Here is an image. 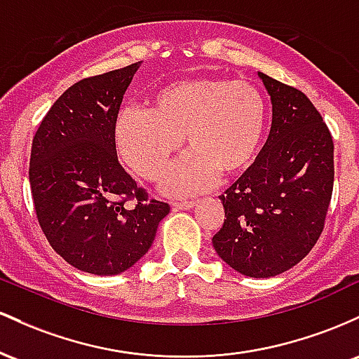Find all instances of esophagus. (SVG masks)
I'll list each match as a JSON object with an SVG mask.
<instances>
[{
  "mask_svg": "<svg viewBox=\"0 0 359 359\" xmlns=\"http://www.w3.org/2000/svg\"><path fill=\"white\" fill-rule=\"evenodd\" d=\"M195 207V201H176L172 203V210H190Z\"/></svg>",
  "mask_w": 359,
  "mask_h": 359,
  "instance_id": "esophagus-1",
  "label": "esophagus"
}]
</instances>
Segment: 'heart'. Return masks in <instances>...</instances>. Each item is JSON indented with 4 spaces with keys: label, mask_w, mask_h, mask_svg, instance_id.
Segmentation results:
<instances>
[{
    "label": "heart",
    "mask_w": 359,
    "mask_h": 359,
    "mask_svg": "<svg viewBox=\"0 0 359 359\" xmlns=\"http://www.w3.org/2000/svg\"><path fill=\"white\" fill-rule=\"evenodd\" d=\"M269 123L259 88L229 78L169 83L149 98L147 110L123 108L114 123V144L130 171L158 181L180 151L190 152L164 181L171 195L207 190L219 176L229 181L256 163Z\"/></svg>",
    "instance_id": "1"
}]
</instances>
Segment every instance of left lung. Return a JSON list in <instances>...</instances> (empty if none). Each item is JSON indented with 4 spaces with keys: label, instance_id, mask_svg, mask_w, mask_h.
I'll return each mask as SVG.
<instances>
[{
    "label": "left lung",
    "instance_id": "obj_1",
    "mask_svg": "<svg viewBox=\"0 0 359 359\" xmlns=\"http://www.w3.org/2000/svg\"><path fill=\"white\" fill-rule=\"evenodd\" d=\"M273 107L256 163L219 198L225 220L212 244L244 276L271 278L309 255L332 196L334 144L304 93L257 72Z\"/></svg>",
    "mask_w": 359,
    "mask_h": 359
}]
</instances>
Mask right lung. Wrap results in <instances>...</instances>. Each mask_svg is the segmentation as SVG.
<instances>
[{
  "label": "right lung",
  "instance_id": "1",
  "mask_svg": "<svg viewBox=\"0 0 359 359\" xmlns=\"http://www.w3.org/2000/svg\"><path fill=\"white\" fill-rule=\"evenodd\" d=\"M142 62L72 84L50 107L32 142L35 212L47 241L84 273L114 276L146 256L169 205L151 200L120 166L114 123ZM137 198L132 211L125 207Z\"/></svg>",
  "mask_w": 359,
  "mask_h": 359
}]
</instances>
